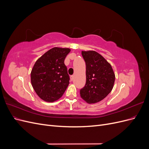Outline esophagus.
I'll return each instance as SVG.
<instances>
[{
  "label": "esophagus",
  "instance_id": "1",
  "mask_svg": "<svg viewBox=\"0 0 149 149\" xmlns=\"http://www.w3.org/2000/svg\"><path fill=\"white\" fill-rule=\"evenodd\" d=\"M73 79H74V76H73V75L71 76H70V79H71V81H73Z\"/></svg>",
  "mask_w": 149,
  "mask_h": 149
}]
</instances>
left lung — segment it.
I'll list each match as a JSON object with an SVG mask.
<instances>
[{"label": "left lung", "instance_id": "obj_1", "mask_svg": "<svg viewBox=\"0 0 149 149\" xmlns=\"http://www.w3.org/2000/svg\"><path fill=\"white\" fill-rule=\"evenodd\" d=\"M86 62V82L80 90V96L89 104L104 100L112 91L115 74L109 63L95 51H82Z\"/></svg>", "mask_w": 149, "mask_h": 149}]
</instances>
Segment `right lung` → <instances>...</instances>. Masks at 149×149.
I'll list each match as a JSON object with an SVG mask.
<instances>
[{
	"instance_id": "add662e5",
	"label": "right lung",
	"mask_w": 149,
	"mask_h": 149,
	"mask_svg": "<svg viewBox=\"0 0 149 149\" xmlns=\"http://www.w3.org/2000/svg\"><path fill=\"white\" fill-rule=\"evenodd\" d=\"M70 48L54 47L40 57L31 71V83L42 100L53 102L63 96L70 83L65 59Z\"/></svg>"
}]
</instances>
